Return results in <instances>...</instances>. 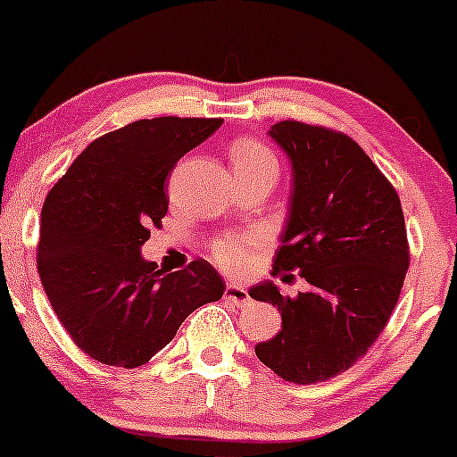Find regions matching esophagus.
I'll return each mask as SVG.
<instances>
[{
	"mask_svg": "<svg viewBox=\"0 0 457 457\" xmlns=\"http://www.w3.org/2000/svg\"><path fill=\"white\" fill-rule=\"evenodd\" d=\"M224 297H227L230 303H235L237 308H243V305L249 303V293L245 287L241 285H227V289H224Z\"/></svg>",
	"mask_w": 457,
	"mask_h": 457,
	"instance_id": "1",
	"label": "esophagus"
}]
</instances>
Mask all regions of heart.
<instances>
[{
  "label": "heart",
  "mask_w": 457,
  "mask_h": 457,
  "mask_svg": "<svg viewBox=\"0 0 457 457\" xmlns=\"http://www.w3.org/2000/svg\"><path fill=\"white\" fill-rule=\"evenodd\" d=\"M230 158H233L235 170H243V168H255L262 164H274L277 160L270 149L262 145L255 139H241L237 141L233 149H230ZM260 241V233H247V235H227L220 237L212 243V258L218 266L227 268V270H239V268L247 266L252 260L253 249Z\"/></svg>",
  "instance_id": "b5f03b06"
}]
</instances>
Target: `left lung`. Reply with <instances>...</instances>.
<instances>
[{
	"mask_svg": "<svg viewBox=\"0 0 457 457\" xmlns=\"http://www.w3.org/2000/svg\"><path fill=\"white\" fill-rule=\"evenodd\" d=\"M268 135L293 170L272 274L299 270L310 291L283 297L272 280L249 289L283 318L255 355L289 383H322L368 352L397 305L410 264L402 202L352 137L297 120Z\"/></svg>",
	"mask_w": 457,
	"mask_h": 457,
	"instance_id": "8db88e82",
	"label": "left lung"
}]
</instances>
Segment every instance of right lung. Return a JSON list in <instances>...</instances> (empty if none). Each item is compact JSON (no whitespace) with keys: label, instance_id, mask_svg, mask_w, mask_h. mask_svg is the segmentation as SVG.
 <instances>
[{"label":"right lung","instance_id":"right-lung-1","mask_svg":"<svg viewBox=\"0 0 457 457\" xmlns=\"http://www.w3.org/2000/svg\"><path fill=\"white\" fill-rule=\"evenodd\" d=\"M220 124L177 116L127 124L89 143L47 193L37 268L55 316L93 360L147 364L193 310L227 289L205 260L166 272L141 255L149 227L166 216V177Z\"/></svg>","mask_w":457,"mask_h":457}]
</instances>
